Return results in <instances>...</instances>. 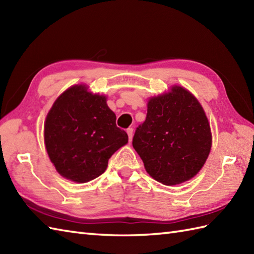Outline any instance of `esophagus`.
Masks as SVG:
<instances>
[{
  "label": "esophagus",
  "mask_w": 254,
  "mask_h": 254,
  "mask_svg": "<svg viewBox=\"0 0 254 254\" xmlns=\"http://www.w3.org/2000/svg\"><path fill=\"white\" fill-rule=\"evenodd\" d=\"M127 135H128V141H132V137H133V128L132 127H128L127 130Z\"/></svg>",
  "instance_id": "34e87169"
}]
</instances>
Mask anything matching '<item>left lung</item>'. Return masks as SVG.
I'll return each instance as SVG.
<instances>
[{"instance_id":"8db88e82","label":"left lung","mask_w":254,"mask_h":254,"mask_svg":"<svg viewBox=\"0 0 254 254\" xmlns=\"http://www.w3.org/2000/svg\"><path fill=\"white\" fill-rule=\"evenodd\" d=\"M132 144L150 177L175 186L201 170L212 133L198 100L181 86H172L169 93L148 100L146 120L136 128Z\"/></svg>"}]
</instances>
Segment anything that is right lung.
Here are the masks:
<instances>
[{
	"label": "right lung",
	"instance_id": "1",
	"mask_svg": "<svg viewBox=\"0 0 254 254\" xmlns=\"http://www.w3.org/2000/svg\"><path fill=\"white\" fill-rule=\"evenodd\" d=\"M128 141L116 124L106 96L74 85L58 97L45 122L47 153L66 179L85 183L99 177L108 160Z\"/></svg>",
	"mask_w": 254,
	"mask_h": 254
}]
</instances>
